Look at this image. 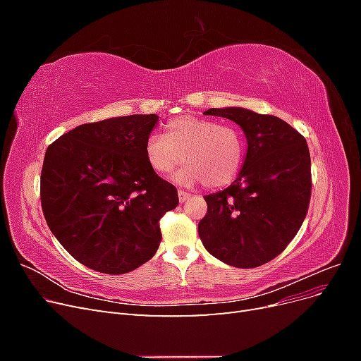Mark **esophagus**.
<instances>
[{
  "mask_svg": "<svg viewBox=\"0 0 361 361\" xmlns=\"http://www.w3.org/2000/svg\"><path fill=\"white\" fill-rule=\"evenodd\" d=\"M178 195H179V202H180V203H183L185 200L190 199V195H191V194H190V192H187V191H182V190H179V191H178Z\"/></svg>",
  "mask_w": 361,
  "mask_h": 361,
  "instance_id": "obj_1",
  "label": "esophagus"
}]
</instances>
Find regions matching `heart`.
<instances>
[{
    "mask_svg": "<svg viewBox=\"0 0 361 361\" xmlns=\"http://www.w3.org/2000/svg\"><path fill=\"white\" fill-rule=\"evenodd\" d=\"M245 143L239 129L215 120L180 116L167 123V135L152 133L145 145L152 170L167 174L187 162L173 179L180 185L203 182L207 188L231 183L241 170Z\"/></svg>",
    "mask_w": 361,
    "mask_h": 361,
    "instance_id": "b5f03b06",
    "label": "heart"
}]
</instances>
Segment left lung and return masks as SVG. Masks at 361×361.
I'll list each match as a JSON object with an SVG mask.
<instances>
[{
    "label": "left lung",
    "instance_id": "1",
    "mask_svg": "<svg viewBox=\"0 0 361 361\" xmlns=\"http://www.w3.org/2000/svg\"><path fill=\"white\" fill-rule=\"evenodd\" d=\"M241 126L247 138L244 166L232 185L204 195L199 223L204 248L235 268H256L277 257L298 233L312 194L310 152L285 120L241 106L211 108Z\"/></svg>",
    "mask_w": 361,
    "mask_h": 361
}]
</instances>
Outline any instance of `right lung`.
Masks as SVG:
<instances>
[{"mask_svg": "<svg viewBox=\"0 0 361 361\" xmlns=\"http://www.w3.org/2000/svg\"><path fill=\"white\" fill-rule=\"evenodd\" d=\"M157 114L111 117L76 126L47 149L42 209L57 241L80 264L126 274L154 257L161 216L178 190L152 170L146 140Z\"/></svg>", "mask_w": 361, "mask_h": 361, "instance_id": "1", "label": "right lung"}]
</instances>
